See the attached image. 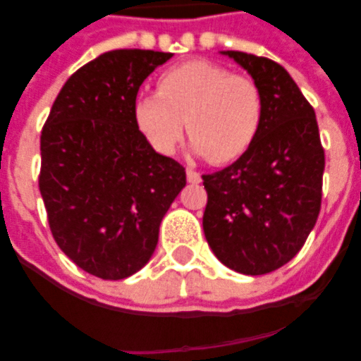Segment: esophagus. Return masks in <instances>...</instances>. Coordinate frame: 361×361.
Here are the masks:
<instances>
[{
  "mask_svg": "<svg viewBox=\"0 0 361 361\" xmlns=\"http://www.w3.org/2000/svg\"><path fill=\"white\" fill-rule=\"evenodd\" d=\"M187 181L189 183H200V174H198L197 170L187 169Z\"/></svg>",
  "mask_w": 361,
  "mask_h": 361,
  "instance_id": "esophagus-1",
  "label": "esophagus"
}]
</instances>
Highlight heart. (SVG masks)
<instances>
[{
    "mask_svg": "<svg viewBox=\"0 0 361 361\" xmlns=\"http://www.w3.org/2000/svg\"><path fill=\"white\" fill-rule=\"evenodd\" d=\"M262 95L252 80L212 61H187L159 78L157 92L135 101V121L155 152L170 155L183 130L215 164L236 161L262 123Z\"/></svg>",
    "mask_w": 361,
    "mask_h": 361,
    "instance_id": "b5f03b06",
    "label": "heart"
}]
</instances>
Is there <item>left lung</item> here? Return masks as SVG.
I'll use <instances>...</instances> for the list:
<instances>
[{
	"label": "left lung",
	"mask_w": 361,
	"mask_h": 361,
	"mask_svg": "<svg viewBox=\"0 0 361 361\" xmlns=\"http://www.w3.org/2000/svg\"><path fill=\"white\" fill-rule=\"evenodd\" d=\"M262 95L257 138L231 166L204 174L202 226L226 268L264 275L285 266L313 231L322 200L324 149L313 106L285 67L226 50Z\"/></svg>",
	"instance_id": "1"
}]
</instances>
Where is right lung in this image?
Masks as SVG:
<instances>
[{
  "instance_id": "right-lung-1",
  "label": "right lung",
  "mask_w": 361,
  "mask_h": 361,
  "mask_svg": "<svg viewBox=\"0 0 361 361\" xmlns=\"http://www.w3.org/2000/svg\"><path fill=\"white\" fill-rule=\"evenodd\" d=\"M172 58L110 50L65 82L41 133V189L59 249L87 274L118 281L152 258L185 169L135 121L142 82Z\"/></svg>"
}]
</instances>
